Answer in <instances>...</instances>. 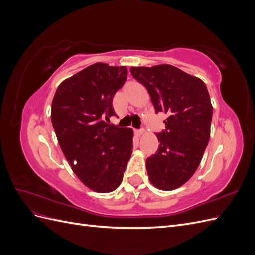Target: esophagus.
<instances>
[{"label": "esophagus", "mask_w": 255, "mask_h": 255, "mask_svg": "<svg viewBox=\"0 0 255 255\" xmlns=\"http://www.w3.org/2000/svg\"><path fill=\"white\" fill-rule=\"evenodd\" d=\"M135 133L138 135V136H141L143 133H144V129L140 128V129H135Z\"/></svg>", "instance_id": "1"}]
</instances>
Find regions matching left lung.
Returning a JSON list of instances; mask_svg holds the SVG:
<instances>
[{
	"label": "left lung",
	"instance_id": "1",
	"mask_svg": "<svg viewBox=\"0 0 255 255\" xmlns=\"http://www.w3.org/2000/svg\"><path fill=\"white\" fill-rule=\"evenodd\" d=\"M130 73L148 90L166 128L157 133L155 154L145 166L154 186L172 190L186 183L202 159L211 135L213 106L206 85L171 65L132 67Z\"/></svg>",
	"mask_w": 255,
	"mask_h": 255
}]
</instances>
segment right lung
Listing matches in <instances>:
<instances>
[{"mask_svg": "<svg viewBox=\"0 0 255 255\" xmlns=\"http://www.w3.org/2000/svg\"><path fill=\"white\" fill-rule=\"evenodd\" d=\"M128 78L126 67L97 63L61 83L51 120L73 172L90 189L111 192L122 182L133 150V130L109 123L113 98Z\"/></svg>", "mask_w": 255, "mask_h": 255, "instance_id": "right-lung-1", "label": "right lung"}]
</instances>
